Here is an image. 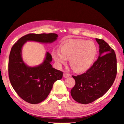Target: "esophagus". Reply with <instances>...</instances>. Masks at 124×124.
<instances>
[{"mask_svg":"<svg viewBox=\"0 0 124 124\" xmlns=\"http://www.w3.org/2000/svg\"><path fill=\"white\" fill-rule=\"evenodd\" d=\"M69 76H70V74H69L68 73H67V72H65L64 73V74H63V77H64V78L69 77Z\"/></svg>","mask_w":124,"mask_h":124,"instance_id":"34e87169","label":"esophagus"}]
</instances>
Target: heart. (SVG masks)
Returning a JSON list of instances; mask_svg holds the SVG:
<instances>
[{"label":"heart","instance_id":"b5f03b06","mask_svg":"<svg viewBox=\"0 0 124 124\" xmlns=\"http://www.w3.org/2000/svg\"><path fill=\"white\" fill-rule=\"evenodd\" d=\"M97 49L94 42L83 39H71L63 44L60 50H53L52 56L57 65L67 64L76 72L87 70L95 57Z\"/></svg>","mask_w":124,"mask_h":124}]
</instances>
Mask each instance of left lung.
I'll return each mask as SVG.
<instances>
[{"label":"left lung","instance_id":"left-lung-1","mask_svg":"<svg viewBox=\"0 0 124 124\" xmlns=\"http://www.w3.org/2000/svg\"><path fill=\"white\" fill-rule=\"evenodd\" d=\"M99 45V56L84 73L72 76L76 84L70 91L74 101L89 104L101 98L110 89L117 74L115 51L104 40L96 38Z\"/></svg>","mask_w":124,"mask_h":124}]
</instances>
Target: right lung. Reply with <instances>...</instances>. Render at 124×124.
Wrapping results in <instances>:
<instances>
[{"mask_svg":"<svg viewBox=\"0 0 124 124\" xmlns=\"http://www.w3.org/2000/svg\"><path fill=\"white\" fill-rule=\"evenodd\" d=\"M57 37L55 33L28 34L20 38L11 48L8 62L10 82L18 95L30 104H38L45 100L54 82L62 78L63 72L52 68L50 63L52 56L48 52L41 65L28 67L22 59V47L28 40L51 43Z\"/></svg>","mask_w":124,"mask_h":124,"instance_id":"right-lung-1","label":"right lung"}]
</instances>
